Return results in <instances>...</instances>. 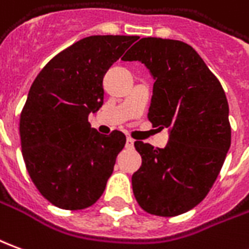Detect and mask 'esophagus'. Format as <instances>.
<instances>
[{
  "label": "esophagus",
  "mask_w": 249,
  "mask_h": 249,
  "mask_svg": "<svg viewBox=\"0 0 249 249\" xmlns=\"http://www.w3.org/2000/svg\"><path fill=\"white\" fill-rule=\"evenodd\" d=\"M133 144H135V140H133V139H130V137H128V139H126V142H125V147H126L128 149L133 148Z\"/></svg>",
  "instance_id": "34e87169"
}]
</instances>
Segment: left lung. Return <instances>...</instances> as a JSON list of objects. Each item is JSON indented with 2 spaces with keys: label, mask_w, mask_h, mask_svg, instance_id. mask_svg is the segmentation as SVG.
Wrapping results in <instances>:
<instances>
[{
  "label": "left lung",
  "mask_w": 249,
  "mask_h": 249,
  "mask_svg": "<svg viewBox=\"0 0 249 249\" xmlns=\"http://www.w3.org/2000/svg\"><path fill=\"white\" fill-rule=\"evenodd\" d=\"M121 60L148 69V120L168 129L164 148L135 142L142 156L132 175L135 198L151 214L186 213L206 197L231 147L227 95L197 51L179 40L144 37Z\"/></svg>",
  "instance_id": "1"
}]
</instances>
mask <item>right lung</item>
I'll return each instance as SVG.
<instances>
[{
    "instance_id": "right-lung-1",
    "label": "right lung",
    "mask_w": 249,
    "mask_h": 249,
    "mask_svg": "<svg viewBox=\"0 0 249 249\" xmlns=\"http://www.w3.org/2000/svg\"><path fill=\"white\" fill-rule=\"evenodd\" d=\"M137 36H89L52 58L32 83L20 117L22 158L52 205L91 206L125 145L120 130L101 135L88 121L104 104L107 71Z\"/></svg>"
}]
</instances>
